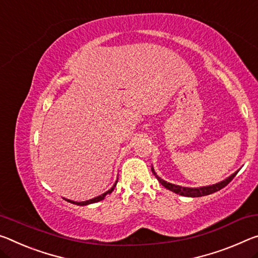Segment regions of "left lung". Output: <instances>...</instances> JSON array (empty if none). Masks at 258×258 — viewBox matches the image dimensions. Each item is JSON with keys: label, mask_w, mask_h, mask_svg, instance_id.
I'll use <instances>...</instances> for the list:
<instances>
[{"label": "left lung", "mask_w": 258, "mask_h": 258, "mask_svg": "<svg viewBox=\"0 0 258 258\" xmlns=\"http://www.w3.org/2000/svg\"><path fill=\"white\" fill-rule=\"evenodd\" d=\"M151 171H153V173L155 174V177L157 178V180L162 183L163 186H164L166 189H169L171 191H174L175 194H179V195H182V196H187V198H200V196H206V195H209L212 193H216V191H218L224 188L226 185H228L232 181V179L235 177L236 173L239 172V170L234 172L233 174H231L230 177L225 179V180L220 181L215 183V185H210V186H204V187H195V188H191V187H182V186H178V185H174V183H170L165 180H163L162 178H159L158 175L156 174V172L154 171V167H151Z\"/></svg>", "instance_id": "1"}]
</instances>
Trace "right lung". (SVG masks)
Instances as JSON below:
<instances>
[{"label": "right lung", "mask_w": 258, "mask_h": 258, "mask_svg": "<svg viewBox=\"0 0 258 258\" xmlns=\"http://www.w3.org/2000/svg\"><path fill=\"white\" fill-rule=\"evenodd\" d=\"M117 181H118V180H116V182H114V185H113L111 188H110V189H109L108 191H105V193H103V194L100 195V196H96V198H94V199H92V200H88V201L76 202V201H71V200H68V199H65V201H68V202H70V203H73V204H77V206H87V204H92V203L100 202V201H102V200H103L108 194H111V193H112V190L114 189V187H116V185H117Z\"/></svg>", "instance_id": "add662e5"}]
</instances>
